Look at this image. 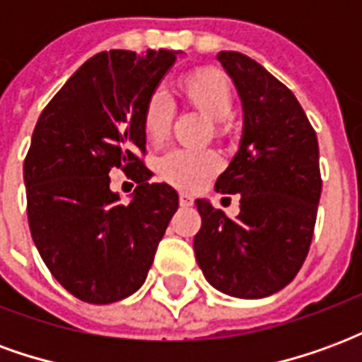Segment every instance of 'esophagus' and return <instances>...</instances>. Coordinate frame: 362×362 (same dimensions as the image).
<instances>
[{"instance_id":"34e87169","label":"esophagus","mask_w":362,"mask_h":362,"mask_svg":"<svg viewBox=\"0 0 362 362\" xmlns=\"http://www.w3.org/2000/svg\"><path fill=\"white\" fill-rule=\"evenodd\" d=\"M178 199H180L182 207H189V205H194V199H192L188 194H180V197H178Z\"/></svg>"}]
</instances>
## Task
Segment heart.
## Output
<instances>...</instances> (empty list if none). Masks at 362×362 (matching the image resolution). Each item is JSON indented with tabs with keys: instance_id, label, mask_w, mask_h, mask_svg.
Masks as SVG:
<instances>
[{
	"instance_id": "1",
	"label": "heart",
	"mask_w": 362,
	"mask_h": 362,
	"mask_svg": "<svg viewBox=\"0 0 362 362\" xmlns=\"http://www.w3.org/2000/svg\"><path fill=\"white\" fill-rule=\"evenodd\" d=\"M178 95L188 108L209 119L213 137L223 139L230 132L228 116L233 112L235 93L227 75L215 67H199L184 75L178 83ZM174 108L163 93H153L143 106L141 126L151 145H160L173 126ZM219 157L213 151L174 149L158 158L157 173L178 189L194 192L219 173Z\"/></svg>"
}]
</instances>
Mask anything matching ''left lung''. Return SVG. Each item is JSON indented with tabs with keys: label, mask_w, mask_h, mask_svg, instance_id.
<instances>
[{
	"label": "left lung",
	"mask_w": 362,
	"mask_h": 362,
	"mask_svg": "<svg viewBox=\"0 0 362 362\" xmlns=\"http://www.w3.org/2000/svg\"><path fill=\"white\" fill-rule=\"evenodd\" d=\"M244 110L240 149L215 182L238 194L228 219L196 199L202 228L196 259L213 287L236 298H264L288 285L310 248L322 178L316 132L295 95L266 67L240 52H219Z\"/></svg>",
	"instance_id": "1"
}]
</instances>
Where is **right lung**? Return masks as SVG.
<instances>
[{"label": "right lung", "mask_w": 362, "mask_h": 362, "mask_svg": "<svg viewBox=\"0 0 362 362\" xmlns=\"http://www.w3.org/2000/svg\"><path fill=\"white\" fill-rule=\"evenodd\" d=\"M173 50L100 52L44 108L23 174L30 235L62 287L83 303L110 304L141 287L178 194L153 182L143 106L176 62ZM112 168L138 184L129 206L110 189Z\"/></svg>", "instance_id": "obj_1"}]
</instances>
